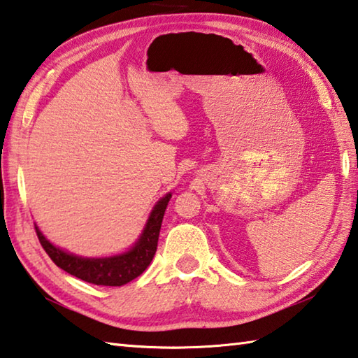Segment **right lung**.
I'll use <instances>...</instances> for the list:
<instances>
[{
  "label": "right lung",
  "mask_w": 358,
  "mask_h": 358,
  "mask_svg": "<svg viewBox=\"0 0 358 358\" xmlns=\"http://www.w3.org/2000/svg\"><path fill=\"white\" fill-rule=\"evenodd\" d=\"M171 197L172 192H167L164 197H161L155 203L138 241L127 252L117 253V255L99 258L75 255V253H70L50 243L36 225L38 241H41L45 252L48 253V257L53 259L55 264L69 272V274L94 285L122 287V285L139 277L148 268V264L152 263L155 253H157L162 217H164Z\"/></svg>",
  "instance_id": "obj_1"
}]
</instances>
